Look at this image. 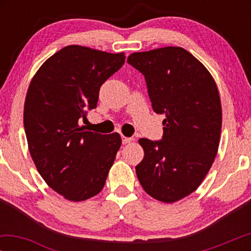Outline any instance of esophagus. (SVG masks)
Listing matches in <instances>:
<instances>
[{
	"label": "esophagus",
	"instance_id": "obj_1",
	"mask_svg": "<svg viewBox=\"0 0 251 251\" xmlns=\"http://www.w3.org/2000/svg\"><path fill=\"white\" fill-rule=\"evenodd\" d=\"M133 138H129V137H125V136H122V144H129V143H131V142H133Z\"/></svg>",
	"mask_w": 251,
	"mask_h": 251
}]
</instances>
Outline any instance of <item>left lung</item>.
I'll list each match as a JSON object with an SVG mask.
<instances>
[{
  "mask_svg": "<svg viewBox=\"0 0 251 251\" xmlns=\"http://www.w3.org/2000/svg\"><path fill=\"white\" fill-rule=\"evenodd\" d=\"M128 63L145 76L156 114H164L161 140L142 138L144 159L136 166L151 197L173 203L197 190L219 146L222 106L209 71L180 47L135 52Z\"/></svg>",
  "mask_w": 251,
  "mask_h": 251,
  "instance_id": "8db88e82",
  "label": "left lung"
}]
</instances>
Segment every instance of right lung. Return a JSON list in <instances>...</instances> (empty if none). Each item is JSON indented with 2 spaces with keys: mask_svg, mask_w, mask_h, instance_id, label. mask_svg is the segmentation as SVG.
Segmentation results:
<instances>
[{
  "mask_svg": "<svg viewBox=\"0 0 251 251\" xmlns=\"http://www.w3.org/2000/svg\"><path fill=\"white\" fill-rule=\"evenodd\" d=\"M125 60L122 52L68 46L44 61L30 81L24 106L30 156L44 181L67 200L97 195L114 163L119 133L84 131L78 121L97 107L99 89Z\"/></svg>",
  "mask_w": 251,
  "mask_h": 251,
  "instance_id": "right-lung-1",
  "label": "right lung"
}]
</instances>
